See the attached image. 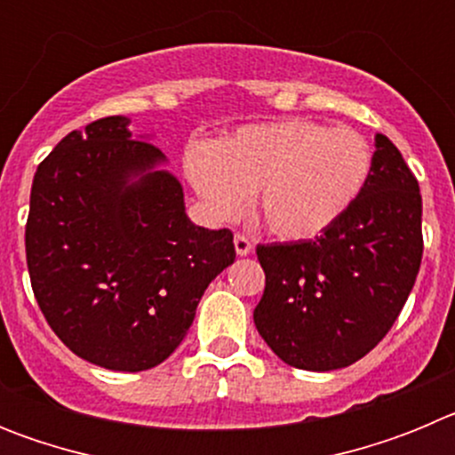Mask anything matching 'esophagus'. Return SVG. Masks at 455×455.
<instances>
[{"mask_svg": "<svg viewBox=\"0 0 455 455\" xmlns=\"http://www.w3.org/2000/svg\"><path fill=\"white\" fill-rule=\"evenodd\" d=\"M235 251H236V255H239V257H246L248 252L252 251V241L248 239L246 235L236 232V235H235Z\"/></svg>", "mask_w": 455, "mask_h": 455, "instance_id": "esophagus-1", "label": "esophagus"}]
</instances>
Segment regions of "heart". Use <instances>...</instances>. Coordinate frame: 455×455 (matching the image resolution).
<instances>
[{
  "label": "heart",
  "mask_w": 455,
  "mask_h": 455,
  "mask_svg": "<svg viewBox=\"0 0 455 455\" xmlns=\"http://www.w3.org/2000/svg\"><path fill=\"white\" fill-rule=\"evenodd\" d=\"M367 139L315 120L246 124L214 150L196 148L187 172L219 219L239 214L255 193V212L284 241L315 239L360 196L371 172Z\"/></svg>",
  "instance_id": "heart-1"
}]
</instances>
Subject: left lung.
<instances>
[{
	"label": "left lung",
	"mask_w": 455,
	"mask_h": 455,
	"mask_svg": "<svg viewBox=\"0 0 455 455\" xmlns=\"http://www.w3.org/2000/svg\"><path fill=\"white\" fill-rule=\"evenodd\" d=\"M424 252L419 182L387 136L369 180L316 239L259 243L267 284L252 319L283 363L332 371L367 355L401 315Z\"/></svg>",
	"instance_id": "left-lung-1"
}]
</instances>
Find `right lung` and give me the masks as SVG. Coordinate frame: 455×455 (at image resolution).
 Masks as SVG:
<instances>
[{
	"label": "right lung",
	"instance_id": "add662e5",
	"mask_svg": "<svg viewBox=\"0 0 455 455\" xmlns=\"http://www.w3.org/2000/svg\"><path fill=\"white\" fill-rule=\"evenodd\" d=\"M108 116L40 162L24 246L31 289L75 355L114 371L162 364L207 284L235 262L232 232L188 220L162 150ZM136 177V180H132Z\"/></svg>",
	"mask_w": 455,
	"mask_h": 455
}]
</instances>
